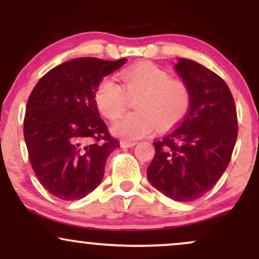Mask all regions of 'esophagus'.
Masks as SVG:
<instances>
[{
	"instance_id": "34e87169",
	"label": "esophagus",
	"mask_w": 259,
	"mask_h": 259,
	"mask_svg": "<svg viewBox=\"0 0 259 259\" xmlns=\"http://www.w3.org/2000/svg\"><path fill=\"white\" fill-rule=\"evenodd\" d=\"M136 145L135 141H126V140H123V141H120V146L124 147V148H132Z\"/></svg>"
}]
</instances>
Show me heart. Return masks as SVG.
Listing matches in <instances>:
<instances>
[{
    "label": "heart",
    "instance_id": "1",
    "mask_svg": "<svg viewBox=\"0 0 259 259\" xmlns=\"http://www.w3.org/2000/svg\"><path fill=\"white\" fill-rule=\"evenodd\" d=\"M124 84L112 78L102 80L96 91V103L107 118L118 117L129 97H137L138 112L121 115L111 124L113 135L126 140H139L152 134L157 124L170 127L183 119L190 107L187 86L153 64H140L120 72Z\"/></svg>",
    "mask_w": 259,
    "mask_h": 259
}]
</instances>
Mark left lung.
I'll return each instance as SVG.
<instances>
[{
    "instance_id": "8db88e82",
    "label": "left lung",
    "mask_w": 259,
    "mask_h": 259,
    "mask_svg": "<svg viewBox=\"0 0 259 259\" xmlns=\"http://www.w3.org/2000/svg\"><path fill=\"white\" fill-rule=\"evenodd\" d=\"M175 72L190 92L185 119L159 141L147 179L167 197L191 202L209 191L230 162L237 138L234 97L221 76L186 58Z\"/></svg>"
}]
</instances>
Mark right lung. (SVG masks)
<instances>
[{"label":"right lung","mask_w":259,"mask_h":259,"mask_svg":"<svg viewBox=\"0 0 259 259\" xmlns=\"http://www.w3.org/2000/svg\"><path fill=\"white\" fill-rule=\"evenodd\" d=\"M125 62L70 59L45 74L31 91L24 118L29 159L41 185L57 198L75 201L94 191L107 158L119 147L95 96L102 79Z\"/></svg>","instance_id":"1"}]
</instances>
